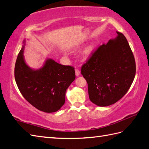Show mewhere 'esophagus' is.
I'll use <instances>...</instances> for the list:
<instances>
[{
	"instance_id": "1",
	"label": "esophagus",
	"mask_w": 149,
	"mask_h": 149,
	"mask_svg": "<svg viewBox=\"0 0 149 149\" xmlns=\"http://www.w3.org/2000/svg\"><path fill=\"white\" fill-rule=\"evenodd\" d=\"M75 75L76 76H79V75H80V71H79L78 69H75Z\"/></svg>"
}]
</instances>
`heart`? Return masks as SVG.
Returning a JSON list of instances; mask_svg holds the SVG:
<instances>
[{
    "label": "heart",
    "instance_id": "1",
    "mask_svg": "<svg viewBox=\"0 0 149 149\" xmlns=\"http://www.w3.org/2000/svg\"><path fill=\"white\" fill-rule=\"evenodd\" d=\"M90 51H91V47L86 48L85 51H84V54H88L89 52H90Z\"/></svg>",
    "mask_w": 149,
    "mask_h": 149
}]
</instances>
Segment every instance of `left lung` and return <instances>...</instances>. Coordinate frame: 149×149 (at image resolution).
Masks as SVG:
<instances>
[{"label": "left lung", "instance_id": "8db88e82", "mask_svg": "<svg viewBox=\"0 0 149 149\" xmlns=\"http://www.w3.org/2000/svg\"><path fill=\"white\" fill-rule=\"evenodd\" d=\"M98 47L82 66L89 100L99 107L112 105L128 91L136 73L135 60L123 33Z\"/></svg>", "mask_w": 149, "mask_h": 149}]
</instances>
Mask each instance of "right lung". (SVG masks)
<instances>
[{"mask_svg":"<svg viewBox=\"0 0 149 149\" xmlns=\"http://www.w3.org/2000/svg\"><path fill=\"white\" fill-rule=\"evenodd\" d=\"M25 44L24 40L15 68L19 90L38 110L47 113L56 112L64 105L67 89L75 80L74 68L62 65L51 58L46 59L39 69L30 68L24 58Z\"/></svg>","mask_w":149,"mask_h":149,"instance_id":"1","label":"right lung"}]
</instances>
